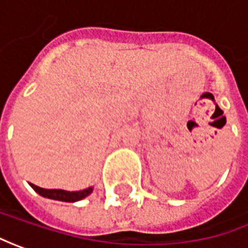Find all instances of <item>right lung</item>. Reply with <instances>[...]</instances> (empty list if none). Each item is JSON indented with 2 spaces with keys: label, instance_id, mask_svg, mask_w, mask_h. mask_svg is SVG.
Returning a JSON list of instances; mask_svg holds the SVG:
<instances>
[{
  "label": "right lung",
  "instance_id": "1",
  "mask_svg": "<svg viewBox=\"0 0 248 248\" xmlns=\"http://www.w3.org/2000/svg\"><path fill=\"white\" fill-rule=\"evenodd\" d=\"M31 188L35 191V192L44 196V198H47V199H53V201H60V202H78L82 201L83 198L89 196L90 193L93 192V186H89L86 189H82V191H74V192H70V191H64V189H45V188H39L34 184H30Z\"/></svg>",
  "mask_w": 248,
  "mask_h": 248
}]
</instances>
